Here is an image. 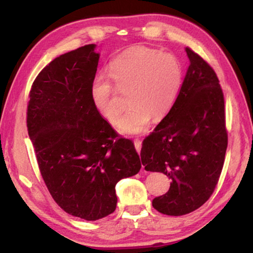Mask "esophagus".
I'll use <instances>...</instances> for the list:
<instances>
[{"instance_id": "esophagus-1", "label": "esophagus", "mask_w": 253, "mask_h": 253, "mask_svg": "<svg viewBox=\"0 0 253 253\" xmlns=\"http://www.w3.org/2000/svg\"><path fill=\"white\" fill-rule=\"evenodd\" d=\"M134 145H135V148H136L137 153H139L140 152V148H142V142H140L139 139H135L134 140ZM143 168H144V166H143Z\"/></svg>"}]
</instances>
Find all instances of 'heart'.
<instances>
[{
	"label": "heart",
	"mask_w": 253,
	"mask_h": 253,
	"mask_svg": "<svg viewBox=\"0 0 253 253\" xmlns=\"http://www.w3.org/2000/svg\"><path fill=\"white\" fill-rule=\"evenodd\" d=\"M115 85L106 77H99L92 85V100L96 108L111 124H117L124 105L118 90L129 92L131 107L119 124L123 134L136 135L148 127L152 117L161 121L173 108L181 90L183 68L170 53L134 45L118 54L110 66Z\"/></svg>",
	"instance_id": "heart-1"
}]
</instances>
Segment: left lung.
Listing matches in <instances>:
<instances>
[{"instance_id": "obj_1", "label": "left lung", "mask_w": 253, "mask_h": 253, "mask_svg": "<svg viewBox=\"0 0 253 253\" xmlns=\"http://www.w3.org/2000/svg\"><path fill=\"white\" fill-rule=\"evenodd\" d=\"M190 66L173 108L144 139L145 169L172 179L169 190L153 200L166 215H184L207 202L223 168L228 131L224 97L212 67L190 48Z\"/></svg>"}]
</instances>
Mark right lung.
Here are the masks:
<instances>
[{
    "label": "right lung",
    "mask_w": 253,
    "mask_h": 253,
    "mask_svg": "<svg viewBox=\"0 0 253 253\" xmlns=\"http://www.w3.org/2000/svg\"><path fill=\"white\" fill-rule=\"evenodd\" d=\"M87 44L52 60L33 81L27 126L40 173L63 211L87 221L113 213L115 186L139 172L134 143L118 137L92 100L99 53Z\"/></svg>",
    "instance_id": "right-lung-1"
}]
</instances>
